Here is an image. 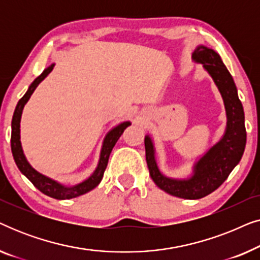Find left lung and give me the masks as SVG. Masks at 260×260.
<instances>
[{
  "label": "left lung",
  "instance_id": "left-lung-1",
  "mask_svg": "<svg viewBox=\"0 0 260 260\" xmlns=\"http://www.w3.org/2000/svg\"><path fill=\"white\" fill-rule=\"evenodd\" d=\"M191 59L194 62L202 63L221 94L227 117L225 134L194 163L193 173L186 179L163 175L156 162L154 142L149 135L144 138V145L149 173L156 186L174 197L197 200L221 186L240 162L246 145V129L243 104L238 97L236 84L220 55L214 49L199 45Z\"/></svg>",
  "mask_w": 260,
  "mask_h": 260
}]
</instances>
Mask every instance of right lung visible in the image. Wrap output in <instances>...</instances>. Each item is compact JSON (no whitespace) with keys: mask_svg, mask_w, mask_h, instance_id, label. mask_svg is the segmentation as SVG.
<instances>
[{"mask_svg":"<svg viewBox=\"0 0 260 260\" xmlns=\"http://www.w3.org/2000/svg\"><path fill=\"white\" fill-rule=\"evenodd\" d=\"M53 67H54V63L48 66L47 69H46L44 72L29 85L26 93H24L23 97L20 99L19 103H17L12 119V140H10V144H12L13 157L15 159L17 168L20 169V172L22 173L23 175L41 191V193H44L47 195V197H51L53 199H58V200H69V199H73L88 193V191L94 189V188L101 183L103 175H104V172L106 169V166H108L110 154H111L113 147H115L117 141L119 140V137L122 136L124 130H125L129 125H131V123L129 120L119 123L118 125L112 127V129L106 134L104 141H103L98 165L95 167L94 172L92 173L86 180L81 181V182L77 184H73V186H65V184L60 183L58 181L53 180L51 177L39 173L38 170H35L33 167L29 165V162L27 161L26 156L23 154V149L20 141V122L24 105H26L27 102L29 101L30 95L33 94V92L35 91V88L38 87V85L52 72Z\"/></svg>","mask_w":260,"mask_h":260,"instance_id":"add662e5","label":"right lung"}]
</instances>
